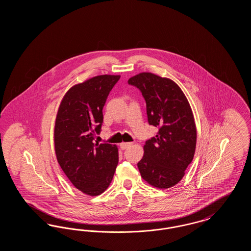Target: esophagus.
Segmentation results:
<instances>
[{"mask_svg": "<svg viewBox=\"0 0 251 251\" xmlns=\"http://www.w3.org/2000/svg\"><path fill=\"white\" fill-rule=\"evenodd\" d=\"M131 145V142H122V143L120 144V148H121L122 150H125V149L129 148Z\"/></svg>", "mask_w": 251, "mask_h": 251, "instance_id": "obj_1", "label": "esophagus"}]
</instances>
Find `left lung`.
<instances>
[{"label":"left lung","instance_id":"8db88e82","mask_svg":"<svg viewBox=\"0 0 251 251\" xmlns=\"http://www.w3.org/2000/svg\"><path fill=\"white\" fill-rule=\"evenodd\" d=\"M142 93L148 121L159 129L146 141L137 164L141 177L151 185L167 189L177 184L194 158L197 128L191 106L178 84L151 72L128 81Z\"/></svg>","mask_w":251,"mask_h":251}]
</instances>
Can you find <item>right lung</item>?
<instances>
[{"mask_svg":"<svg viewBox=\"0 0 251 251\" xmlns=\"http://www.w3.org/2000/svg\"><path fill=\"white\" fill-rule=\"evenodd\" d=\"M120 75H99L71 87L63 97L54 125L57 162L72 184L88 196L105 191L119 163L116 145L94 142L102 108Z\"/></svg>","mask_w":251,"mask_h":251,"instance_id":"1","label":"right lung"}]
</instances>
